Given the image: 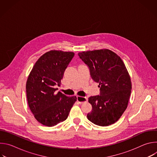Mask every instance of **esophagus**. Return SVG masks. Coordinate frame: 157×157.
Segmentation results:
<instances>
[{"instance_id":"esophagus-1","label":"esophagus","mask_w":157,"mask_h":157,"mask_svg":"<svg viewBox=\"0 0 157 157\" xmlns=\"http://www.w3.org/2000/svg\"><path fill=\"white\" fill-rule=\"evenodd\" d=\"M77 101L79 102V103H81V104H82V103H83V102H86V101H87V98H84V97H81V96H77Z\"/></svg>"}]
</instances>
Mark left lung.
Instances as JSON below:
<instances>
[{
	"label": "left lung",
	"instance_id": "1",
	"mask_svg": "<svg viewBox=\"0 0 157 157\" xmlns=\"http://www.w3.org/2000/svg\"><path fill=\"white\" fill-rule=\"evenodd\" d=\"M79 58L86 64L92 79L99 83L100 95L89 98L92 111L89 121L99 126L116 122L127 107L132 82L122 59L108 49L82 52Z\"/></svg>",
	"mask_w": 157,
	"mask_h": 157
}]
</instances>
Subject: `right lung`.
<instances>
[{
	"label": "right lung",
	"instance_id": "obj_1",
	"mask_svg": "<svg viewBox=\"0 0 157 157\" xmlns=\"http://www.w3.org/2000/svg\"><path fill=\"white\" fill-rule=\"evenodd\" d=\"M75 53L51 50L40 57L34 64L26 83L29 106L36 120L47 127L64 121L77 100L56 93L64 71Z\"/></svg>",
	"mask_w": 157,
	"mask_h": 157
}]
</instances>
